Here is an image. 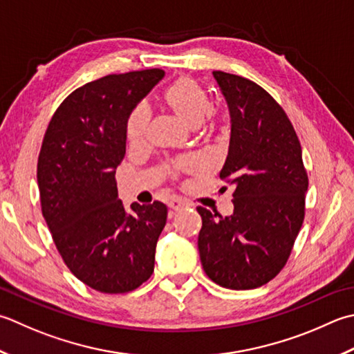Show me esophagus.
<instances>
[{
	"label": "esophagus",
	"mask_w": 354,
	"mask_h": 354,
	"mask_svg": "<svg viewBox=\"0 0 354 354\" xmlns=\"http://www.w3.org/2000/svg\"><path fill=\"white\" fill-rule=\"evenodd\" d=\"M167 205L171 212H179V210H184L189 207V204H187L183 199H171V201H169Z\"/></svg>",
	"instance_id": "34e87169"
}]
</instances>
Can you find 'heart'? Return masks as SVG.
<instances>
[{"mask_svg":"<svg viewBox=\"0 0 354 354\" xmlns=\"http://www.w3.org/2000/svg\"><path fill=\"white\" fill-rule=\"evenodd\" d=\"M162 104L167 107L178 121H181L189 129H196L205 120L210 121L212 129L218 126L214 122V112L212 110V101L209 93L203 86L190 76H181L164 90ZM150 126L149 109L140 104L130 113L127 121V138L131 144H141L147 138ZM199 167L196 159H187L178 165L181 170H192Z\"/></svg>","mask_w":354,"mask_h":354,"instance_id":"b5f03b06","label":"heart"}]
</instances>
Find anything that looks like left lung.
<instances>
[{
  "mask_svg": "<svg viewBox=\"0 0 354 354\" xmlns=\"http://www.w3.org/2000/svg\"><path fill=\"white\" fill-rule=\"evenodd\" d=\"M230 112V145L221 179L234 187L233 213L198 207L201 264L221 287L252 290L286 266L304 223L308 176L292 122L256 82L213 72Z\"/></svg>",
  "mask_w": 354,
  "mask_h": 354,
  "instance_id": "1",
  "label": "left lung"
}]
</instances>
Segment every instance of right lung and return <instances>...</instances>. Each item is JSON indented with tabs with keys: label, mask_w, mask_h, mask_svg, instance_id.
<instances>
[{
	"label": "right lung",
	"mask_w": 354,
	"mask_h": 354,
	"mask_svg": "<svg viewBox=\"0 0 354 354\" xmlns=\"http://www.w3.org/2000/svg\"><path fill=\"white\" fill-rule=\"evenodd\" d=\"M164 71L107 75L76 88L46 130L38 158L41 209L68 270L101 293H127L155 268L167 207L118 198L116 167L126 155L127 121Z\"/></svg>",
	"instance_id": "add662e5"
}]
</instances>
